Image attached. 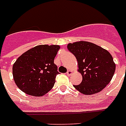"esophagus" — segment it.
<instances>
[{"label": "esophagus", "instance_id": "34e87169", "mask_svg": "<svg viewBox=\"0 0 126 126\" xmlns=\"http://www.w3.org/2000/svg\"><path fill=\"white\" fill-rule=\"evenodd\" d=\"M72 73H73V71H68L67 72V75H68V76H70L71 75H72Z\"/></svg>", "mask_w": 126, "mask_h": 126}]
</instances>
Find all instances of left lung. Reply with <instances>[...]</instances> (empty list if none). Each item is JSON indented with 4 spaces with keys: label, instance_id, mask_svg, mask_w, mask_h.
<instances>
[{
    "label": "left lung",
    "instance_id": "8db88e82",
    "mask_svg": "<svg viewBox=\"0 0 126 126\" xmlns=\"http://www.w3.org/2000/svg\"><path fill=\"white\" fill-rule=\"evenodd\" d=\"M67 48L78 61L79 71L82 76L79 85H74L83 94L101 92L109 84L116 65L110 53L103 47L86 41L69 44Z\"/></svg>",
    "mask_w": 126,
    "mask_h": 126
}]
</instances>
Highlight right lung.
<instances>
[{
	"mask_svg": "<svg viewBox=\"0 0 126 126\" xmlns=\"http://www.w3.org/2000/svg\"><path fill=\"white\" fill-rule=\"evenodd\" d=\"M59 48L57 45L36 46L17 58L13 65V77L22 92L39 97L53 88L59 74L54 59Z\"/></svg>",
	"mask_w": 126,
	"mask_h": 126,
	"instance_id": "add662e5",
	"label": "right lung"
}]
</instances>
